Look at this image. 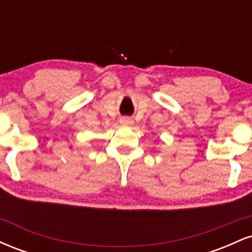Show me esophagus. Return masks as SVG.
Instances as JSON below:
<instances>
[{"label":"esophagus","instance_id":"1","mask_svg":"<svg viewBox=\"0 0 252 252\" xmlns=\"http://www.w3.org/2000/svg\"><path fill=\"white\" fill-rule=\"evenodd\" d=\"M121 123H122V124H131L132 121H131V118L123 117V118H121Z\"/></svg>","mask_w":252,"mask_h":252}]
</instances>
